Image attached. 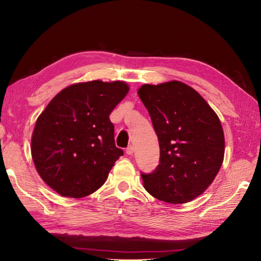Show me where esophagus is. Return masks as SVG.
I'll return each instance as SVG.
<instances>
[{
  "mask_svg": "<svg viewBox=\"0 0 261 261\" xmlns=\"http://www.w3.org/2000/svg\"><path fill=\"white\" fill-rule=\"evenodd\" d=\"M133 152H134V146L132 145H130L127 149H125V153H127V155H133Z\"/></svg>",
  "mask_w": 261,
  "mask_h": 261,
  "instance_id": "1",
  "label": "esophagus"
}]
</instances>
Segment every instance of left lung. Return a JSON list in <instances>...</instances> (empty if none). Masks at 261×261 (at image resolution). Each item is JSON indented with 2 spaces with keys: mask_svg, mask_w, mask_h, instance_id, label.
Returning <instances> with one entry per match:
<instances>
[{
  "mask_svg": "<svg viewBox=\"0 0 261 261\" xmlns=\"http://www.w3.org/2000/svg\"><path fill=\"white\" fill-rule=\"evenodd\" d=\"M138 93L160 147L155 171L141 173L144 188L168 203L194 200L212 184L224 160L225 138L218 116L181 82L146 84Z\"/></svg>",
  "mask_w": 261,
  "mask_h": 261,
  "instance_id": "obj_1",
  "label": "left lung"
}]
</instances>
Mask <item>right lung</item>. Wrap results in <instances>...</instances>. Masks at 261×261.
Instances as JSON below:
<instances>
[{
    "label": "right lung",
    "mask_w": 261,
    "mask_h": 261,
    "mask_svg": "<svg viewBox=\"0 0 261 261\" xmlns=\"http://www.w3.org/2000/svg\"><path fill=\"white\" fill-rule=\"evenodd\" d=\"M129 91L123 82L92 81L66 87L46 106L32 134L38 174L58 194L83 198L98 190L116 160L110 114Z\"/></svg>",
    "instance_id": "obj_1"
}]
</instances>
